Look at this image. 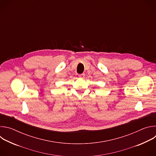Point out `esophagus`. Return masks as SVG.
<instances>
[{"label": "esophagus", "mask_w": 156, "mask_h": 156, "mask_svg": "<svg viewBox=\"0 0 156 156\" xmlns=\"http://www.w3.org/2000/svg\"><path fill=\"white\" fill-rule=\"evenodd\" d=\"M84 73H82V74H80V75H78V76H79V78H83L84 77Z\"/></svg>", "instance_id": "1"}]
</instances>
